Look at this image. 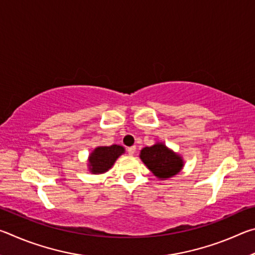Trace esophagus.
Segmentation results:
<instances>
[{
    "label": "esophagus",
    "mask_w": 255,
    "mask_h": 255,
    "mask_svg": "<svg viewBox=\"0 0 255 255\" xmlns=\"http://www.w3.org/2000/svg\"><path fill=\"white\" fill-rule=\"evenodd\" d=\"M127 152H128L129 155H133L136 152V146H130V147H128Z\"/></svg>",
    "instance_id": "obj_1"
}]
</instances>
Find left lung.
Listing matches in <instances>:
<instances>
[{"label": "left lung", "mask_w": 255, "mask_h": 255, "mask_svg": "<svg viewBox=\"0 0 255 255\" xmlns=\"http://www.w3.org/2000/svg\"><path fill=\"white\" fill-rule=\"evenodd\" d=\"M140 158L152 173L159 179L171 178L179 173L183 166L179 155L161 143L141 149Z\"/></svg>", "instance_id": "8db88e82"}]
</instances>
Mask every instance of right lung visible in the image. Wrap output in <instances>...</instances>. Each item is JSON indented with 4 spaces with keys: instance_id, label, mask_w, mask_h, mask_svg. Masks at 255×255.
I'll return each instance as SVG.
<instances>
[{
    "instance_id": "add662e5",
    "label": "right lung",
    "mask_w": 255,
    "mask_h": 255,
    "mask_svg": "<svg viewBox=\"0 0 255 255\" xmlns=\"http://www.w3.org/2000/svg\"><path fill=\"white\" fill-rule=\"evenodd\" d=\"M125 152L123 146H101L93 150L89 157L90 170L92 173H103L114 165L120 155Z\"/></svg>"
}]
</instances>
